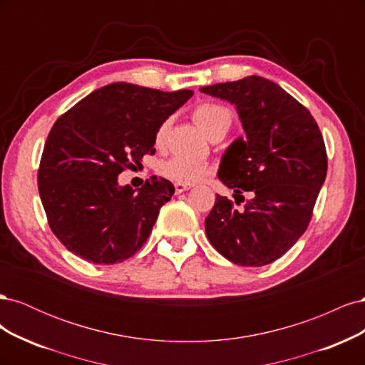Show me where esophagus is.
<instances>
[{"mask_svg":"<svg viewBox=\"0 0 365 365\" xmlns=\"http://www.w3.org/2000/svg\"><path fill=\"white\" fill-rule=\"evenodd\" d=\"M189 189H192V184H181V182L175 184V192L176 193H182V192L189 190Z\"/></svg>","mask_w":365,"mask_h":365,"instance_id":"34e87169","label":"esophagus"}]
</instances>
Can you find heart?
Wrapping results in <instances>:
<instances>
[{
    "label": "heart",
    "instance_id": "heart-1",
    "mask_svg": "<svg viewBox=\"0 0 365 365\" xmlns=\"http://www.w3.org/2000/svg\"><path fill=\"white\" fill-rule=\"evenodd\" d=\"M193 117L196 120V123L205 130V134L210 138H213L219 134L225 135L235 121V114L228 106L220 105V103H213V102H207V103H201L200 106H196ZM168 126H169L168 121H164V123L157 130L155 145L158 148L163 146L165 134H168ZM158 170L168 180H172L175 182H181V184L197 182V181L204 180L205 176L210 173L208 164H205L202 161L184 158V157H172V158L164 160L160 164Z\"/></svg>",
    "mask_w": 365,
    "mask_h": 365
}]
</instances>
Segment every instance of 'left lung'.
<instances>
[{"label": "left lung", "mask_w": 365, "mask_h": 365, "mask_svg": "<svg viewBox=\"0 0 365 365\" xmlns=\"http://www.w3.org/2000/svg\"><path fill=\"white\" fill-rule=\"evenodd\" d=\"M200 91L236 106L245 137L236 138L220 160L217 178L251 200L236 208L216 196L205 217V233L225 259L242 267H263L282 257L304 233L327 155L317 121L283 88L260 76L216 83Z\"/></svg>", "instance_id": "left-lung-1"}]
</instances>
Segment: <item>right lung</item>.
<instances>
[{"label":"right lung","mask_w":365,"mask_h":365,"mask_svg":"<svg viewBox=\"0 0 365 365\" xmlns=\"http://www.w3.org/2000/svg\"><path fill=\"white\" fill-rule=\"evenodd\" d=\"M193 96L117 82L88 94L53 125L38 172L48 225L62 245L96 264L145 245L175 187L150 176L140 189L118 175L153 153L158 128Z\"/></svg>","instance_id":"add662e5"}]
</instances>
